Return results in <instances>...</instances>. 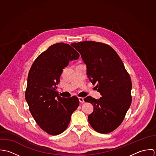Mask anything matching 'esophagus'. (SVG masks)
I'll return each mask as SVG.
<instances>
[{"label":"esophagus","mask_w":156,"mask_h":156,"mask_svg":"<svg viewBox=\"0 0 156 156\" xmlns=\"http://www.w3.org/2000/svg\"><path fill=\"white\" fill-rule=\"evenodd\" d=\"M79 100L80 103H84L85 102L84 98L83 97H79Z\"/></svg>","instance_id":"1"}]
</instances>
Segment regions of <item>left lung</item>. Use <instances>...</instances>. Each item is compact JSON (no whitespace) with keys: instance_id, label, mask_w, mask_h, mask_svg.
I'll return each mask as SVG.
<instances>
[{"instance_id":"left-lung-1","label":"left lung","mask_w":156,"mask_h":156,"mask_svg":"<svg viewBox=\"0 0 156 156\" xmlns=\"http://www.w3.org/2000/svg\"><path fill=\"white\" fill-rule=\"evenodd\" d=\"M71 45L78 51L87 67L89 80L97 83L101 97L84 100L94 106L88 121L94 130L109 133L123 121L132 103V80L121 58L110 45L85 41Z\"/></svg>"}]
</instances>
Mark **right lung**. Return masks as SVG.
I'll return each instance as SVG.
<instances>
[{
  "mask_svg": "<svg viewBox=\"0 0 156 156\" xmlns=\"http://www.w3.org/2000/svg\"><path fill=\"white\" fill-rule=\"evenodd\" d=\"M79 58V54L71 45L54 44L36 58L29 70L25 98L37 124L49 134L64 132L71 114L79 105L76 96L60 97L56 87L69 61Z\"/></svg>",
  "mask_w": 156,
  "mask_h": 156,
  "instance_id": "obj_1",
  "label": "right lung"
}]
</instances>
